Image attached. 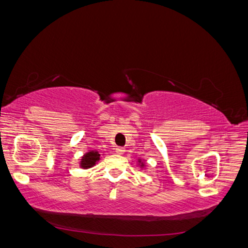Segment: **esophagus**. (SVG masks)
I'll return each instance as SVG.
<instances>
[{
  "label": "esophagus",
  "instance_id": "obj_1",
  "mask_svg": "<svg viewBox=\"0 0 248 248\" xmlns=\"http://www.w3.org/2000/svg\"><path fill=\"white\" fill-rule=\"evenodd\" d=\"M114 150H116V153H117V154H119V155L124 154V151H125V149H124V147H116V148H114Z\"/></svg>",
  "mask_w": 248,
  "mask_h": 248
}]
</instances>
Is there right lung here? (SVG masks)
<instances>
[{
	"label": "right lung",
	"mask_w": 248,
	"mask_h": 248,
	"mask_svg": "<svg viewBox=\"0 0 248 248\" xmlns=\"http://www.w3.org/2000/svg\"><path fill=\"white\" fill-rule=\"evenodd\" d=\"M99 157H100V155L97 151H90L82 158V164L81 165L83 168H90L97 162V160H99Z\"/></svg>",
	"instance_id": "1"
}]
</instances>
